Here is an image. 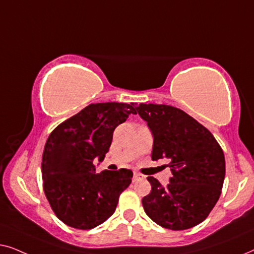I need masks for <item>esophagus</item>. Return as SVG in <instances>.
Here are the masks:
<instances>
[{
    "label": "esophagus",
    "mask_w": 254,
    "mask_h": 254,
    "mask_svg": "<svg viewBox=\"0 0 254 254\" xmlns=\"http://www.w3.org/2000/svg\"><path fill=\"white\" fill-rule=\"evenodd\" d=\"M145 179V176L141 175V173L138 172H134V176H133V182H140V180H144Z\"/></svg>",
    "instance_id": "1"
}]
</instances>
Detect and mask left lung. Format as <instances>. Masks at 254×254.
I'll list each match as a JSON object with an SVG mask.
<instances>
[{
  "label": "left lung",
  "mask_w": 254,
  "mask_h": 254,
  "mask_svg": "<svg viewBox=\"0 0 254 254\" xmlns=\"http://www.w3.org/2000/svg\"><path fill=\"white\" fill-rule=\"evenodd\" d=\"M154 137L151 159H169L166 186L148 177L151 192L142 199L145 214L171 230L201 223L216 204L225 177V159L213 134L195 119L170 105L131 104Z\"/></svg>",
  "instance_id": "1"
}]
</instances>
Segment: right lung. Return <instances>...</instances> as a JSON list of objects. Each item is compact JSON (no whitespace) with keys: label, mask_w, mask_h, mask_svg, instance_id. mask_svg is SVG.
I'll return each instance as SVG.
<instances>
[{"label":"right lung","mask_w":254,"mask_h":254,"mask_svg":"<svg viewBox=\"0 0 254 254\" xmlns=\"http://www.w3.org/2000/svg\"><path fill=\"white\" fill-rule=\"evenodd\" d=\"M131 104H90L52 131L45 144L41 173L52 209L69 227L88 230L116 211L120 194L129 186L128 169L97 173L113 131L134 113Z\"/></svg>","instance_id":"1"}]
</instances>
